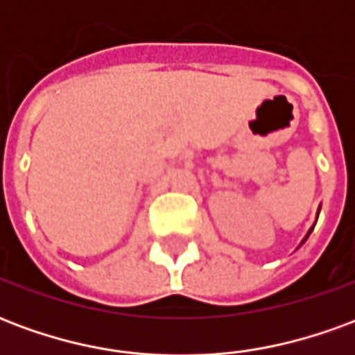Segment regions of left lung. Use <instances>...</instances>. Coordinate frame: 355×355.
Returning <instances> with one entry per match:
<instances>
[{
  "mask_svg": "<svg viewBox=\"0 0 355 355\" xmlns=\"http://www.w3.org/2000/svg\"><path fill=\"white\" fill-rule=\"evenodd\" d=\"M310 232H312V230H310ZM306 238H308V236H306Z\"/></svg>",
  "mask_w": 355,
  "mask_h": 355,
  "instance_id": "8db88e82",
  "label": "left lung"
}]
</instances>
